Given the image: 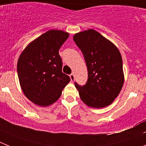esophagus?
Masks as SVG:
<instances>
[{
	"mask_svg": "<svg viewBox=\"0 0 146 146\" xmlns=\"http://www.w3.org/2000/svg\"><path fill=\"white\" fill-rule=\"evenodd\" d=\"M70 80H71V81L73 82V81H74V79H75L74 74H73V73H71V74L70 75Z\"/></svg>",
	"mask_w": 146,
	"mask_h": 146,
	"instance_id": "esophagus-1",
	"label": "esophagus"
}]
</instances>
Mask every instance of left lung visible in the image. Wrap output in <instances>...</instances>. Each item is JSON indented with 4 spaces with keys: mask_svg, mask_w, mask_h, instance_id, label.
Instances as JSON below:
<instances>
[{
    "mask_svg": "<svg viewBox=\"0 0 146 146\" xmlns=\"http://www.w3.org/2000/svg\"><path fill=\"white\" fill-rule=\"evenodd\" d=\"M88 70L84 86L75 82L81 100L89 107H106L119 95L124 84L122 58L119 49L93 29L75 34Z\"/></svg>",
    "mask_w": 146,
    "mask_h": 146,
    "instance_id": "left-lung-1",
    "label": "left lung"
}]
</instances>
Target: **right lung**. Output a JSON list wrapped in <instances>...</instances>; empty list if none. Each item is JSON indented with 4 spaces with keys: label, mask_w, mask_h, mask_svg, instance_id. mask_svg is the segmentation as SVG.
Wrapping results in <instances>:
<instances>
[{
    "label": "right lung",
    "mask_w": 146,
    "mask_h": 146,
    "mask_svg": "<svg viewBox=\"0 0 146 146\" xmlns=\"http://www.w3.org/2000/svg\"><path fill=\"white\" fill-rule=\"evenodd\" d=\"M69 34L57 30L45 33L29 44L17 63L20 86L25 95L35 104L47 106L59 99L70 78L62 71L60 47Z\"/></svg>",
    "instance_id": "1"
}]
</instances>
